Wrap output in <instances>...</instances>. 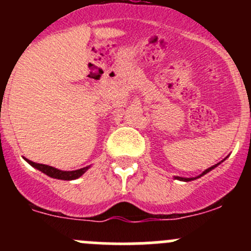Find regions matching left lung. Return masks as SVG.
Masks as SVG:
<instances>
[{"label":"left lung","mask_w":251,"mask_h":251,"mask_svg":"<svg viewBox=\"0 0 251 251\" xmlns=\"http://www.w3.org/2000/svg\"><path fill=\"white\" fill-rule=\"evenodd\" d=\"M226 159H227V156H226V158H225V159H224V160H226ZM224 160H222V161H224ZM222 161H221V163H222ZM221 163H219V164H215V165H212V166H211V168L206 169V170H205V171H203V173H201V175H198V176H196V177H179V176H175V177H174V178H175V179H178V181H183V182L193 181V179H197V178H199V177L204 176V175H206L207 173H210V171H211V170H214V169H215V168H216V166H217V165H220V164H221Z\"/></svg>","instance_id":"8db88e82"}]
</instances>
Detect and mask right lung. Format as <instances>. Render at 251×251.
<instances>
[{"instance_id":"obj_1","label":"right lung","mask_w":251,"mask_h":251,"mask_svg":"<svg viewBox=\"0 0 251 251\" xmlns=\"http://www.w3.org/2000/svg\"><path fill=\"white\" fill-rule=\"evenodd\" d=\"M24 159L30 164V165L32 166V168L37 169V170H40L41 173L47 175V176L52 177V178L64 179V181H73V179H76V178H78V177L82 176V175L91 168V165H90V166H86V168L78 169V170H74V171H63V170H58V169L53 168V166L45 165V164L34 163V161L29 160V159H26V158H24Z\"/></svg>"}]
</instances>
